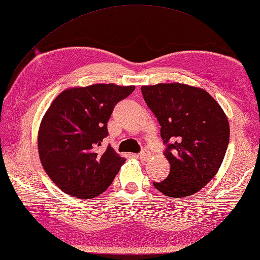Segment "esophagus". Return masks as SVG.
I'll use <instances>...</instances> for the list:
<instances>
[{
    "instance_id": "esophagus-1",
    "label": "esophagus",
    "mask_w": 260,
    "mask_h": 260,
    "mask_svg": "<svg viewBox=\"0 0 260 260\" xmlns=\"http://www.w3.org/2000/svg\"><path fill=\"white\" fill-rule=\"evenodd\" d=\"M138 156L140 157V159H142V160H144V161H147V160L150 159L151 152H150L149 150H143V151L140 152V154H139Z\"/></svg>"
}]
</instances>
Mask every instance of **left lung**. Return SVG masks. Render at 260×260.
<instances>
[{
	"mask_svg": "<svg viewBox=\"0 0 260 260\" xmlns=\"http://www.w3.org/2000/svg\"><path fill=\"white\" fill-rule=\"evenodd\" d=\"M141 91L161 125L171 166L168 178L153 182L154 187L176 199L199 192L217 173L229 147L223 109L204 89L178 82L143 86Z\"/></svg>",
	"mask_w": 260,
	"mask_h": 260,
	"instance_id": "left-lung-1",
	"label": "left lung"
}]
</instances>
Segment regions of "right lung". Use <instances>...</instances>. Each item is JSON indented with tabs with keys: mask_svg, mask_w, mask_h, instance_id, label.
<instances>
[{
	"mask_svg": "<svg viewBox=\"0 0 260 260\" xmlns=\"http://www.w3.org/2000/svg\"><path fill=\"white\" fill-rule=\"evenodd\" d=\"M135 86L97 84L59 93L44 116L39 153L44 170L62 192L92 199L110 186L124 159L103 140L115 106Z\"/></svg>",
	"mask_w": 260,
	"mask_h": 260,
	"instance_id": "obj_1",
	"label": "right lung"
}]
</instances>
